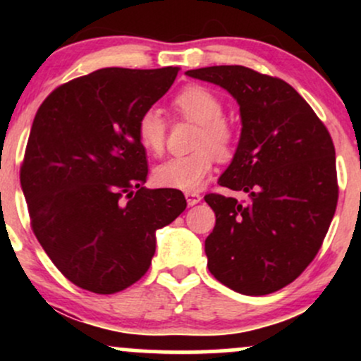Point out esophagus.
I'll return each instance as SVG.
<instances>
[{"label":"esophagus","mask_w":361,"mask_h":361,"mask_svg":"<svg viewBox=\"0 0 361 361\" xmlns=\"http://www.w3.org/2000/svg\"><path fill=\"white\" fill-rule=\"evenodd\" d=\"M185 198H186V204H188V207H193V205L200 204L202 195L195 193V192H188V193H185Z\"/></svg>","instance_id":"34e87169"}]
</instances>
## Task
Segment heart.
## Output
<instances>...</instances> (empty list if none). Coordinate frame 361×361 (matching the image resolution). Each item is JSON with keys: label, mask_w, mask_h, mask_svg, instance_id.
Here are the masks:
<instances>
[{"label": "heart", "mask_w": 361, "mask_h": 361, "mask_svg": "<svg viewBox=\"0 0 361 361\" xmlns=\"http://www.w3.org/2000/svg\"><path fill=\"white\" fill-rule=\"evenodd\" d=\"M173 105L181 117L200 126L193 147L186 156H175L154 168V181L164 188L193 192L205 183L212 173L214 156L229 159L233 156L235 135L233 127L224 120L221 98L205 86H188L176 94ZM137 139L151 154H159L166 142V120L156 106L144 110L137 120Z\"/></svg>", "instance_id": "heart-1"}]
</instances>
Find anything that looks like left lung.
<instances>
[{
  "label": "left lung",
  "mask_w": 361,
  "mask_h": 361,
  "mask_svg": "<svg viewBox=\"0 0 361 361\" xmlns=\"http://www.w3.org/2000/svg\"><path fill=\"white\" fill-rule=\"evenodd\" d=\"M221 86L239 105L241 137L219 185L250 197L205 195L215 227L205 239L209 270L244 295L287 287L316 258L338 204L329 132L288 82L244 66L186 71Z\"/></svg>",
  "instance_id": "1"
}]
</instances>
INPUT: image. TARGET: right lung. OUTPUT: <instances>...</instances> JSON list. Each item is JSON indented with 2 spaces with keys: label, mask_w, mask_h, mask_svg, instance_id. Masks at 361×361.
I'll use <instances>...</instances> for the list:
<instances>
[{
  "label": "right lung",
  "mask_w": 361,
  "mask_h": 361,
  "mask_svg": "<svg viewBox=\"0 0 361 361\" xmlns=\"http://www.w3.org/2000/svg\"><path fill=\"white\" fill-rule=\"evenodd\" d=\"M178 68H105L45 98L28 135L20 183L40 246L78 287L115 293L149 270L156 231L186 209L180 190L144 186V110Z\"/></svg>",
  "instance_id": "right-lung-1"
}]
</instances>
